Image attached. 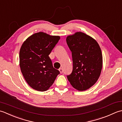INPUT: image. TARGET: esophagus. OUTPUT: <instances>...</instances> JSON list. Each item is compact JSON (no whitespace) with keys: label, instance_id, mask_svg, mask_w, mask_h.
<instances>
[{"label":"esophagus","instance_id":"esophagus-1","mask_svg":"<svg viewBox=\"0 0 122 122\" xmlns=\"http://www.w3.org/2000/svg\"><path fill=\"white\" fill-rule=\"evenodd\" d=\"M59 71H60V73L61 74V73H63V69L62 68H59Z\"/></svg>","mask_w":122,"mask_h":122}]
</instances>
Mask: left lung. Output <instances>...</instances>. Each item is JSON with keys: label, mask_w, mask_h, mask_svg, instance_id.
<instances>
[{"label": "left lung", "mask_w": 122, "mask_h": 122, "mask_svg": "<svg viewBox=\"0 0 122 122\" xmlns=\"http://www.w3.org/2000/svg\"><path fill=\"white\" fill-rule=\"evenodd\" d=\"M66 42L73 64L71 73L67 77L74 88L85 91L94 85L100 76L103 64L101 48L95 39L81 32L68 36Z\"/></svg>", "instance_id": "1"}]
</instances>
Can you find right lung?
Returning <instances> with one entry per match:
<instances>
[{"instance_id":"1","label":"right lung","mask_w":122,"mask_h":122,"mask_svg":"<svg viewBox=\"0 0 122 122\" xmlns=\"http://www.w3.org/2000/svg\"><path fill=\"white\" fill-rule=\"evenodd\" d=\"M60 37L43 32L33 34L24 42L19 51V65L26 82L36 91H46L60 72L53 67L49 55Z\"/></svg>"}]
</instances>
